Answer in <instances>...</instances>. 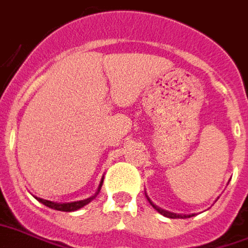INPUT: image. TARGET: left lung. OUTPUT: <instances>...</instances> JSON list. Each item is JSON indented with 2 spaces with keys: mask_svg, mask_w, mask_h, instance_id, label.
<instances>
[{
  "mask_svg": "<svg viewBox=\"0 0 248 248\" xmlns=\"http://www.w3.org/2000/svg\"><path fill=\"white\" fill-rule=\"evenodd\" d=\"M146 196V194H145ZM146 198H148V201H149V203H151L152 205V207H153V209H155V210H157L158 211V213H160V214H162V216H165V217H168V218H189V217L190 216H177V214H174V213H169V211H166V210H162L161 207H158V206H156L155 205V203H153V202H152L151 200H149V197L146 196Z\"/></svg>",
  "mask_w": 248,
  "mask_h": 248,
  "instance_id": "left-lung-1",
  "label": "left lung"
}]
</instances>
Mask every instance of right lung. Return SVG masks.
<instances>
[{"label": "right lung", "mask_w": 248, "mask_h": 248, "mask_svg": "<svg viewBox=\"0 0 248 248\" xmlns=\"http://www.w3.org/2000/svg\"><path fill=\"white\" fill-rule=\"evenodd\" d=\"M103 185V180L100 181V185L97 187V191L95 193V196L90 197V198H86V200L82 201H75V202H67V203H58V202H52V201H47V200H43V198H39V197H35L41 203H43L45 206H47L50 209H54V210H59V211H75L78 209H80L83 206H86L87 203H90L95 197L99 194V191L102 189Z\"/></svg>", "instance_id": "add662e5"}]
</instances>
